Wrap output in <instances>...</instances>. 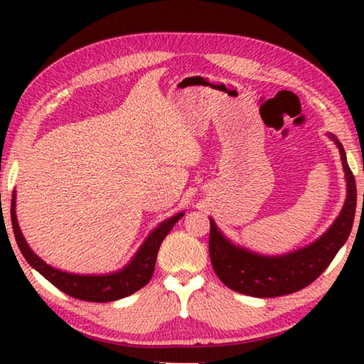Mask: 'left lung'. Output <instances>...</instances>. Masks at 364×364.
<instances>
[{
	"label": "left lung",
	"instance_id": "left-lung-1",
	"mask_svg": "<svg viewBox=\"0 0 364 364\" xmlns=\"http://www.w3.org/2000/svg\"><path fill=\"white\" fill-rule=\"evenodd\" d=\"M341 151L347 180V199L334 223L321 237L306 247L279 257H264L234 245L210 218L208 252L220 281L232 291L250 297H279L311 284L334 260L352 231L356 210V183L347 164L343 146L329 134Z\"/></svg>",
	"mask_w": 364,
	"mask_h": 364
}]
</instances>
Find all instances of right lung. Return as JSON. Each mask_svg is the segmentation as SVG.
Masks as SVG:
<instances>
[{"instance_id": "add662e5", "label": "right lung", "mask_w": 364, "mask_h": 364, "mask_svg": "<svg viewBox=\"0 0 364 364\" xmlns=\"http://www.w3.org/2000/svg\"><path fill=\"white\" fill-rule=\"evenodd\" d=\"M183 212L175 215V217L168 218L164 223H160L156 230H154L144 244L141 245L136 255L132 258V262L127 264L125 268L117 271V273L110 274H73L67 273V271H60L53 268L41 260V258L35 254V252L28 247L26 237L22 236V231L17 223L16 217V193L12 194L11 200V221H12V231H14L16 241L22 255L33 267L41 276L56 286L59 291L70 295L73 299H80L85 301H114L139 291L144 287L147 282L151 281L154 274V268H156L157 252L160 249V244L165 239V236L171 231L178 220L183 217Z\"/></svg>"}]
</instances>
